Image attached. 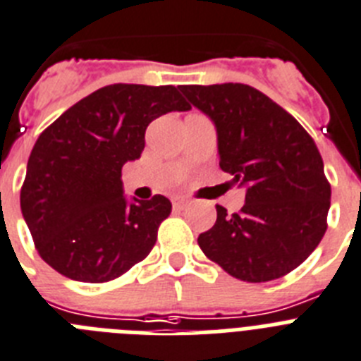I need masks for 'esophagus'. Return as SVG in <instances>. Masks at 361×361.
<instances>
[{
  "label": "esophagus",
  "mask_w": 361,
  "mask_h": 361,
  "mask_svg": "<svg viewBox=\"0 0 361 361\" xmlns=\"http://www.w3.org/2000/svg\"><path fill=\"white\" fill-rule=\"evenodd\" d=\"M171 202H173V210H184L188 206V199H184V197H175Z\"/></svg>",
  "instance_id": "1"
}]
</instances>
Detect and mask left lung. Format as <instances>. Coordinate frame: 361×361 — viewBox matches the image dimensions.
Listing matches in <instances>:
<instances>
[{"label": "left lung", "mask_w": 361, "mask_h": 361, "mask_svg": "<svg viewBox=\"0 0 361 361\" xmlns=\"http://www.w3.org/2000/svg\"><path fill=\"white\" fill-rule=\"evenodd\" d=\"M217 129L219 166L246 188L239 214L217 208L197 243L208 259L248 283L272 281L298 269L319 245L331 208L316 142L303 126L245 84L178 85Z\"/></svg>", "instance_id": "obj_1"}]
</instances>
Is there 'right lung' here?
I'll return each instance as SVG.
<instances>
[{
	"mask_svg": "<svg viewBox=\"0 0 361 361\" xmlns=\"http://www.w3.org/2000/svg\"><path fill=\"white\" fill-rule=\"evenodd\" d=\"M188 109L173 85L113 84L76 102L39 135L20 204L49 267L75 281L106 283L146 259L171 202L164 195L128 202L122 166L140 157L153 120Z\"/></svg>",
	"mask_w": 361,
	"mask_h": 361,
	"instance_id": "add662e5",
	"label": "right lung"
}]
</instances>
